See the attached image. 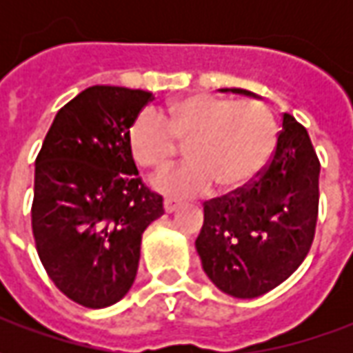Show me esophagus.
<instances>
[{"label":"esophagus","instance_id":"1","mask_svg":"<svg viewBox=\"0 0 353 353\" xmlns=\"http://www.w3.org/2000/svg\"><path fill=\"white\" fill-rule=\"evenodd\" d=\"M177 208H179V202L174 199H164V212L166 214H174Z\"/></svg>","mask_w":353,"mask_h":353}]
</instances>
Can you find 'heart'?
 Instances as JSON below:
<instances>
[{
	"label": "heart",
	"mask_w": 353,
	"mask_h": 353,
	"mask_svg": "<svg viewBox=\"0 0 353 353\" xmlns=\"http://www.w3.org/2000/svg\"><path fill=\"white\" fill-rule=\"evenodd\" d=\"M185 143L189 161L162 170L151 179L154 191L170 196H196L217 183L236 191L252 183L270 159L276 123L257 100L234 101L214 94H194L172 103L164 113L141 111L128 128V149L138 166L157 170Z\"/></svg>",
	"instance_id": "b5f03b06"
}]
</instances>
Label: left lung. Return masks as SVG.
<instances>
[{
	"instance_id": "obj_1",
	"label": "left lung",
	"mask_w": 353,
	"mask_h": 353,
	"mask_svg": "<svg viewBox=\"0 0 353 353\" xmlns=\"http://www.w3.org/2000/svg\"><path fill=\"white\" fill-rule=\"evenodd\" d=\"M230 92L257 98L244 88ZM318 185L319 161L310 136L283 113L272 159L259 177L230 196L204 204V225L194 245L215 288L236 299H255L288 280L310 252Z\"/></svg>"
}]
</instances>
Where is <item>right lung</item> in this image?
Listing matches in <instances>:
<instances>
[{"instance_id":"1","label":"right lung","mask_w":353,"mask_h":353,"mask_svg":"<svg viewBox=\"0 0 353 353\" xmlns=\"http://www.w3.org/2000/svg\"><path fill=\"white\" fill-rule=\"evenodd\" d=\"M147 90L96 85L60 109L35 159L32 229L49 278L73 303L105 308L136 280L145 229L164 214L141 183L128 128Z\"/></svg>"}]
</instances>
